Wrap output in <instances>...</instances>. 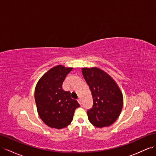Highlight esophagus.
<instances>
[{"mask_svg":"<svg viewBox=\"0 0 156 156\" xmlns=\"http://www.w3.org/2000/svg\"><path fill=\"white\" fill-rule=\"evenodd\" d=\"M77 101H78V102L79 103V104H81V99L78 98V99H77Z\"/></svg>","mask_w":156,"mask_h":156,"instance_id":"34e87169","label":"esophagus"}]
</instances>
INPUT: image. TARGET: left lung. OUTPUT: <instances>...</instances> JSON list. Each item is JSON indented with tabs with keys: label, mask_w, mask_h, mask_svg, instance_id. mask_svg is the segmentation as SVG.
<instances>
[{
	"label": "left lung",
	"mask_w": 156,
	"mask_h": 156,
	"mask_svg": "<svg viewBox=\"0 0 156 156\" xmlns=\"http://www.w3.org/2000/svg\"><path fill=\"white\" fill-rule=\"evenodd\" d=\"M82 73L93 98V106L87 111L88 120L98 128L112 125L123 108V96L119 86L106 71L96 67L83 68Z\"/></svg>",
	"instance_id": "8db88e82"
}]
</instances>
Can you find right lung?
I'll return each instance as SVG.
<instances>
[{"label": "right lung", "mask_w": 156, "mask_h": 156, "mask_svg": "<svg viewBox=\"0 0 156 156\" xmlns=\"http://www.w3.org/2000/svg\"><path fill=\"white\" fill-rule=\"evenodd\" d=\"M73 68L58 65L50 69L37 82L35 100L40 118L51 128L62 129L73 118L75 109L80 105L71 98L69 91L62 88L63 82Z\"/></svg>", "instance_id": "obj_1"}]
</instances>
